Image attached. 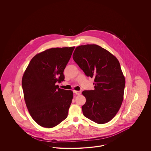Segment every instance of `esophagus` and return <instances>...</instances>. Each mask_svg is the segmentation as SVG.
<instances>
[{
    "mask_svg": "<svg viewBox=\"0 0 151 151\" xmlns=\"http://www.w3.org/2000/svg\"><path fill=\"white\" fill-rule=\"evenodd\" d=\"M73 93L77 94V95H80L81 93V92L80 91H73Z\"/></svg>",
    "mask_w": 151,
    "mask_h": 151,
    "instance_id": "esophagus-1",
    "label": "esophagus"
}]
</instances>
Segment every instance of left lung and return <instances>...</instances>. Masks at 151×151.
Masks as SVG:
<instances>
[{
	"mask_svg": "<svg viewBox=\"0 0 151 151\" xmlns=\"http://www.w3.org/2000/svg\"><path fill=\"white\" fill-rule=\"evenodd\" d=\"M73 59L87 76L94 78V90L82 92L86 99L83 115L99 124L111 121L121 106L125 79L118 60L97 45L76 47Z\"/></svg>",
	"mask_w": 151,
	"mask_h": 151,
	"instance_id": "obj_1",
	"label": "left lung"
}]
</instances>
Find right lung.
Masks as SVG:
<instances>
[{"label": "right lung", "instance_id": "1", "mask_svg": "<svg viewBox=\"0 0 151 151\" xmlns=\"http://www.w3.org/2000/svg\"><path fill=\"white\" fill-rule=\"evenodd\" d=\"M75 47L51 48L33 58L22 79L24 100L29 114L40 126L52 128L67 117L72 91L59 88Z\"/></svg>", "mask_w": 151, "mask_h": 151}]
</instances>
